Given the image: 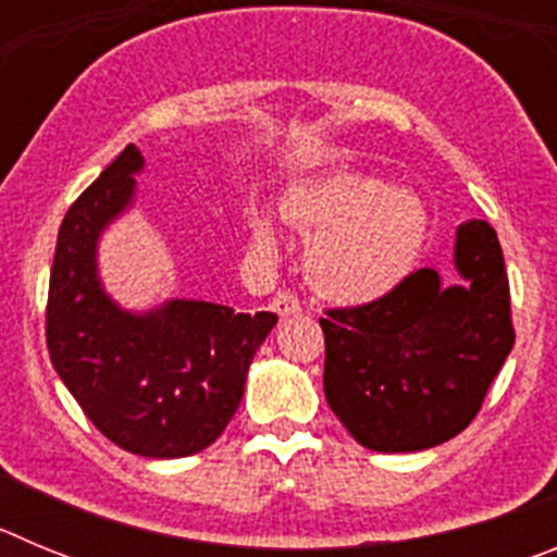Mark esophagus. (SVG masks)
<instances>
[{"instance_id": "1", "label": "esophagus", "mask_w": 557, "mask_h": 557, "mask_svg": "<svg viewBox=\"0 0 557 557\" xmlns=\"http://www.w3.org/2000/svg\"><path fill=\"white\" fill-rule=\"evenodd\" d=\"M273 312L278 314V318H293V314L301 312V301H298L293 293H287V289H278V293L273 295Z\"/></svg>"}]
</instances>
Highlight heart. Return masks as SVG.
<instances>
[{"label": "heart", "instance_id": "b5f03b06", "mask_svg": "<svg viewBox=\"0 0 557 557\" xmlns=\"http://www.w3.org/2000/svg\"><path fill=\"white\" fill-rule=\"evenodd\" d=\"M282 211L309 236L312 287L339 304H371L398 287L426 239L418 198L348 170L293 186ZM250 231L259 248L275 253L278 231L270 214L259 211Z\"/></svg>", "mask_w": 557, "mask_h": 557}]
</instances>
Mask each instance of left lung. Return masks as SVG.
Listing matches in <instances>:
<instances>
[{
  "label": "left lung",
  "mask_w": 557,
  "mask_h": 557,
  "mask_svg": "<svg viewBox=\"0 0 557 557\" xmlns=\"http://www.w3.org/2000/svg\"><path fill=\"white\" fill-rule=\"evenodd\" d=\"M455 270L410 273L366 307L332 309L323 391L339 424L373 451H421L460 435L513 348L510 287L496 231L457 228Z\"/></svg>",
  "instance_id": "left-lung-1"
}]
</instances>
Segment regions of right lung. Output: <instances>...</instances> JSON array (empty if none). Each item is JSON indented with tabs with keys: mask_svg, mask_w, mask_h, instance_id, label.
<instances>
[{
	"mask_svg": "<svg viewBox=\"0 0 557 557\" xmlns=\"http://www.w3.org/2000/svg\"><path fill=\"white\" fill-rule=\"evenodd\" d=\"M141 170L145 156L127 145L66 211L49 273L47 348L66 391L111 444L170 460L198 455L223 435L256 348L278 318L195 298H170L147 312L113 301L97 245L133 206V175Z\"/></svg>",
	"mask_w": 557,
	"mask_h": 557,
	"instance_id": "obj_1",
	"label": "right lung"
}]
</instances>
